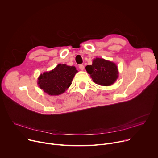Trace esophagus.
Returning a JSON list of instances; mask_svg holds the SVG:
<instances>
[{"label":"esophagus","mask_w":158,"mask_h":158,"mask_svg":"<svg viewBox=\"0 0 158 158\" xmlns=\"http://www.w3.org/2000/svg\"><path fill=\"white\" fill-rule=\"evenodd\" d=\"M79 68L81 71H83V70L84 69V65L80 64V65H79Z\"/></svg>","instance_id":"1"}]
</instances>
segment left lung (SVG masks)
<instances>
[{
    "mask_svg": "<svg viewBox=\"0 0 158 158\" xmlns=\"http://www.w3.org/2000/svg\"><path fill=\"white\" fill-rule=\"evenodd\" d=\"M85 69L95 83L103 86L112 85L119 76L116 64L101 58L94 59L92 65H87Z\"/></svg>",
    "mask_w": 158,
    "mask_h": 158,
    "instance_id": "1",
    "label": "left lung"
}]
</instances>
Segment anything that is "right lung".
Here are the masks:
<instances>
[{
	"label": "right lung",
	"mask_w": 158,
	"mask_h": 158,
	"mask_svg": "<svg viewBox=\"0 0 158 158\" xmlns=\"http://www.w3.org/2000/svg\"><path fill=\"white\" fill-rule=\"evenodd\" d=\"M77 73L74 66L58 64L53 70L41 74L38 78L37 84L49 95L57 96L69 87Z\"/></svg>",
	"instance_id": "obj_1"
}]
</instances>
